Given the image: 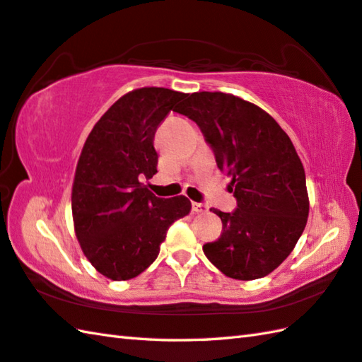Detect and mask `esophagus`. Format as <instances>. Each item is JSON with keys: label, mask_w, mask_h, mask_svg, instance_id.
<instances>
[{"label": "esophagus", "mask_w": 362, "mask_h": 362, "mask_svg": "<svg viewBox=\"0 0 362 362\" xmlns=\"http://www.w3.org/2000/svg\"><path fill=\"white\" fill-rule=\"evenodd\" d=\"M192 211L197 212V214H202V212H206L208 211V206H206L204 203H192Z\"/></svg>", "instance_id": "1"}]
</instances>
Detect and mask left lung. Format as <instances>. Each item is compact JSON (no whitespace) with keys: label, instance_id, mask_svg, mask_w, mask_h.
Here are the masks:
<instances>
[{"label":"left lung","instance_id":"8db88e82","mask_svg":"<svg viewBox=\"0 0 362 362\" xmlns=\"http://www.w3.org/2000/svg\"><path fill=\"white\" fill-rule=\"evenodd\" d=\"M194 120L231 178L234 212L214 209L222 234L204 243L223 275L250 281L274 272L303 233L309 197L305 168L289 136L253 103L223 92H195L176 110Z\"/></svg>","mask_w":362,"mask_h":362}]
</instances>
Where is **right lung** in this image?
<instances>
[{"instance_id":"1","label":"right lung","mask_w":362,"mask_h":362,"mask_svg":"<svg viewBox=\"0 0 362 362\" xmlns=\"http://www.w3.org/2000/svg\"><path fill=\"white\" fill-rule=\"evenodd\" d=\"M187 93L142 87L124 93L95 123L71 187L75 234L101 275L127 281L156 259L167 230L187 216V197L158 198L142 182L158 173L153 139Z\"/></svg>"}]
</instances>
